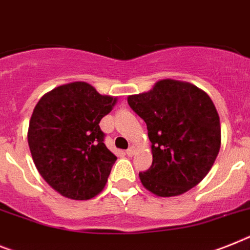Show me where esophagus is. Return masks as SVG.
<instances>
[{
    "label": "esophagus",
    "mask_w": 250,
    "mask_h": 250,
    "mask_svg": "<svg viewBox=\"0 0 250 250\" xmlns=\"http://www.w3.org/2000/svg\"><path fill=\"white\" fill-rule=\"evenodd\" d=\"M125 154L128 155V156H133V155L136 154V147H135V146H131V147H129L128 150L125 151Z\"/></svg>",
    "instance_id": "obj_1"
}]
</instances>
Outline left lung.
<instances>
[{
  "mask_svg": "<svg viewBox=\"0 0 250 250\" xmlns=\"http://www.w3.org/2000/svg\"><path fill=\"white\" fill-rule=\"evenodd\" d=\"M127 100L147 125L151 141L152 165L138 174L142 186L159 197L196 187L221 146L220 117L211 98L193 83L164 79Z\"/></svg>",
  "mask_w": 250,
  "mask_h": 250,
  "instance_id": "1",
  "label": "left lung"
}]
</instances>
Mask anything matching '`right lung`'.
Returning a JSON list of instances; mask_svg holds the SVG:
<instances>
[{
	"instance_id": "add662e5",
	"label": "right lung",
	"mask_w": 250,
	"mask_h": 250,
	"mask_svg": "<svg viewBox=\"0 0 250 250\" xmlns=\"http://www.w3.org/2000/svg\"><path fill=\"white\" fill-rule=\"evenodd\" d=\"M117 100L76 81L37 103L28 129L31 157L43 179L66 198L90 200L105 187L117 156L104 145L99 123Z\"/></svg>"
}]
</instances>
